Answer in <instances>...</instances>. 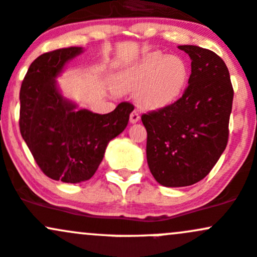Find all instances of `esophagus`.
Wrapping results in <instances>:
<instances>
[{
	"mask_svg": "<svg viewBox=\"0 0 257 257\" xmlns=\"http://www.w3.org/2000/svg\"><path fill=\"white\" fill-rule=\"evenodd\" d=\"M129 120H131L132 124H136L138 121L140 120V115L139 113L137 112V110H133V112L131 113V118H129Z\"/></svg>",
	"mask_w": 257,
	"mask_h": 257,
	"instance_id": "esophagus-1",
	"label": "esophagus"
}]
</instances>
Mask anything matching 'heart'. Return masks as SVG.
<instances>
[{
    "mask_svg": "<svg viewBox=\"0 0 257 257\" xmlns=\"http://www.w3.org/2000/svg\"><path fill=\"white\" fill-rule=\"evenodd\" d=\"M190 80L188 65L180 56L151 51L120 70L114 77L118 92H136V102L144 110L171 107L185 93Z\"/></svg>",
    "mask_w": 257,
    "mask_h": 257,
    "instance_id": "heart-1",
    "label": "heart"
}]
</instances>
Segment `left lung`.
I'll list each match as a JSON object with an SVG mask.
<instances>
[{
	"instance_id": "1",
	"label": "left lung",
	"mask_w": 257,
	"mask_h": 257,
	"mask_svg": "<svg viewBox=\"0 0 257 257\" xmlns=\"http://www.w3.org/2000/svg\"><path fill=\"white\" fill-rule=\"evenodd\" d=\"M191 58L185 93L171 107L142 115L148 133L147 160L165 187L203 180L225 150L234 91L225 63L213 51L180 45Z\"/></svg>"
}]
</instances>
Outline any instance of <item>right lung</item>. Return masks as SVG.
<instances>
[{
  "label": "right lung",
  "mask_w": 257,
  "mask_h": 257,
  "mask_svg": "<svg viewBox=\"0 0 257 257\" xmlns=\"http://www.w3.org/2000/svg\"><path fill=\"white\" fill-rule=\"evenodd\" d=\"M83 53L71 47L45 53L31 64L22 82L20 128L38 166L48 177L66 183L90 180L103 160L108 143L126 128L133 104L113 112L80 109L64 97L56 79L65 65Z\"/></svg>",
  "instance_id": "1"
}]
</instances>
